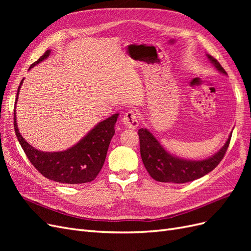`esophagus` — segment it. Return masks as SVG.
I'll use <instances>...</instances> for the list:
<instances>
[{
	"mask_svg": "<svg viewBox=\"0 0 251 251\" xmlns=\"http://www.w3.org/2000/svg\"><path fill=\"white\" fill-rule=\"evenodd\" d=\"M123 123L127 128H132V130H135V128L137 127L139 125L137 113H136L134 110L127 111L124 115Z\"/></svg>",
	"mask_w": 251,
	"mask_h": 251,
	"instance_id": "34e87169",
	"label": "esophagus"
}]
</instances>
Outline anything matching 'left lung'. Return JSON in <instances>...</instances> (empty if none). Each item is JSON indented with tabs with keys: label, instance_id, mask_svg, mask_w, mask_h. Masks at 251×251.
Listing matches in <instances>:
<instances>
[{
	"label": "left lung",
	"instance_id": "8db88e82",
	"mask_svg": "<svg viewBox=\"0 0 251 251\" xmlns=\"http://www.w3.org/2000/svg\"><path fill=\"white\" fill-rule=\"evenodd\" d=\"M209 62L216 69L223 74H227L223 67L216 58L206 54ZM231 134L222 149L215 155L204 160H187L169 153L148 128L138 130L140 140V155L144 168L150 176L159 182H172V183H186L199 179L214 170L221 162L227 149L229 147Z\"/></svg>",
	"mask_w": 251,
	"mask_h": 251
}]
</instances>
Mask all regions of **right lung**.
I'll list each match as a JSON object with an SVG mask.
<instances>
[{
    "instance_id": "right-lung-1",
    "label": "right lung",
    "mask_w": 251,
    "mask_h": 251,
    "mask_svg": "<svg viewBox=\"0 0 251 251\" xmlns=\"http://www.w3.org/2000/svg\"><path fill=\"white\" fill-rule=\"evenodd\" d=\"M47 50L39 59L30 66L29 70L40 64L50 54ZM24 78L18 88L17 100ZM16 105L14 104V131L21 147L34 168L47 179L66 184H81L93 181L100 174L107 156L111 139L115 134V124L119 114L113 115L95 126L85 137L75 146L63 151H42L34 149L22 137L19 132Z\"/></svg>"
}]
</instances>
